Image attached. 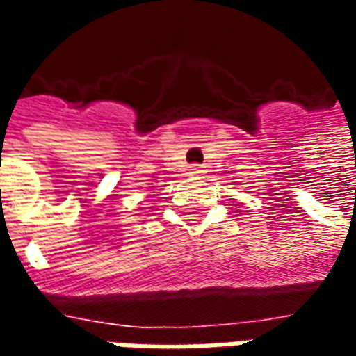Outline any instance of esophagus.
Returning a JSON list of instances; mask_svg holds the SVG:
<instances>
[{"label":"esophagus","mask_w":356,"mask_h":356,"mask_svg":"<svg viewBox=\"0 0 356 356\" xmlns=\"http://www.w3.org/2000/svg\"><path fill=\"white\" fill-rule=\"evenodd\" d=\"M202 171L204 170H202L200 165H191V173H194V175H200Z\"/></svg>","instance_id":"34e87169"}]
</instances>
